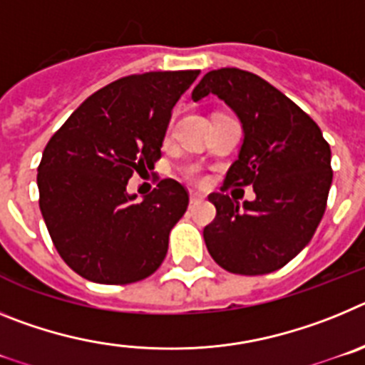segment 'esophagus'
Listing matches in <instances>:
<instances>
[{
  "label": "esophagus",
  "instance_id": "34e87169",
  "mask_svg": "<svg viewBox=\"0 0 365 365\" xmlns=\"http://www.w3.org/2000/svg\"><path fill=\"white\" fill-rule=\"evenodd\" d=\"M202 199H205V195H202L201 192H197V190H190V205H197Z\"/></svg>",
  "mask_w": 365,
  "mask_h": 365
}]
</instances>
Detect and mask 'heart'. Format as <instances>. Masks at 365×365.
<instances>
[{
  "label": "heart",
  "instance_id": "1",
  "mask_svg": "<svg viewBox=\"0 0 365 365\" xmlns=\"http://www.w3.org/2000/svg\"><path fill=\"white\" fill-rule=\"evenodd\" d=\"M188 177H190V179H197V172H195V170H190V172H188Z\"/></svg>",
  "mask_w": 365,
  "mask_h": 365
}]
</instances>
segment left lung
<instances>
[{"label":"left lung","mask_w":365,"mask_h":365,"mask_svg":"<svg viewBox=\"0 0 365 365\" xmlns=\"http://www.w3.org/2000/svg\"><path fill=\"white\" fill-rule=\"evenodd\" d=\"M215 95L243 128L225 186H252L254 201L212 193L217 215L205 243L217 265L259 276L282 269L312 240L324 217L333 170L322 130L291 98L257 74L225 67L202 76L193 102Z\"/></svg>","instance_id":"left-lung-1"}]
</instances>
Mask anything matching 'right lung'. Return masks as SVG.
<instances>
[{
	"label": "right lung",
	"instance_id": "add662e5",
	"mask_svg": "<svg viewBox=\"0 0 365 365\" xmlns=\"http://www.w3.org/2000/svg\"><path fill=\"white\" fill-rule=\"evenodd\" d=\"M199 71L131 74L83 100L51 137L38 166L40 210L58 254L82 278L124 285L148 278L188 208L173 179L137 201L135 172L153 170L168 122Z\"/></svg>",
	"mask_w": 365,
	"mask_h": 365
}]
</instances>
